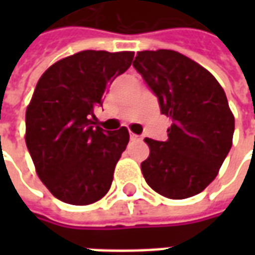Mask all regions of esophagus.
Masks as SVG:
<instances>
[{
    "label": "esophagus",
    "instance_id": "1",
    "mask_svg": "<svg viewBox=\"0 0 255 255\" xmlns=\"http://www.w3.org/2000/svg\"><path fill=\"white\" fill-rule=\"evenodd\" d=\"M129 138H131V140H142V136L140 135H136V133H129Z\"/></svg>",
    "mask_w": 255,
    "mask_h": 255
}]
</instances>
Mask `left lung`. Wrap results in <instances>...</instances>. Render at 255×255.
<instances>
[{
	"label": "left lung",
	"instance_id": "left-lung-1",
	"mask_svg": "<svg viewBox=\"0 0 255 255\" xmlns=\"http://www.w3.org/2000/svg\"><path fill=\"white\" fill-rule=\"evenodd\" d=\"M132 65L172 120L165 142L144 139V180L171 199L197 195L217 176L232 146L235 119L224 90L208 69L175 50L138 52Z\"/></svg>",
	"mask_w": 255,
	"mask_h": 255
}]
</instances>
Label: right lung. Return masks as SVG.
Returning a JSON list of instances; mask_svg holds the SVG:
<instances>
[{
	"mask_svg": "<svg viewBox=\"0 0 255 255\" xmlns=\"http://www.w3.org/2000/svg\"><path fill=\"white\" fill-rule=\"evenodd\" d=\"M132 60L133 52L83 50L38 80L25 112V144L39 179L60 201L90 205L109 191L129 133L101 128L94 111Z\"/></svg>",
	"mask_w": 255,
	"mask_h": 255,
	"instance_id": "right-lung-1",
	"label": "right lung"
}]
</instances>
